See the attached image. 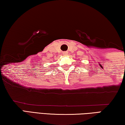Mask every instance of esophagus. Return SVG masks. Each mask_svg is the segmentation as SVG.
<instances>
[{
	"mask_svg": "<svg viewBox=\"0 0 125 125\" xmlns=\"http://www.w3.org/2000/svg\"><path fill=\"white\" fill-rule=\"evenodd\" d=\"M68 52H63V54L64 55V56H67V55H68Z\"/></svg>",
	"mask_w": 125,
	"mask_h": 125,
	"instance_id": "1",
	"label": "esophagus"
}]
</instances>
